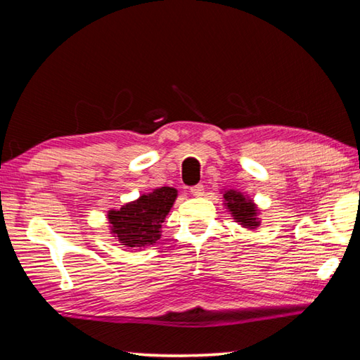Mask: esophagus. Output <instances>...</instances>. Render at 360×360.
<instances>
[{
  "mask_svg": "<svg viewBox=\"0 0 360 360\" xmlns=\"http://www.w3.org/2000/svg\"><path fill=\"white\" fill-rule=\"evenodd\" d=\"M191 193L193 195V197H201V195L205 193V186H202V184H197V186L191 187Z\"/></svg>",
  "mask_w": 360,
  "mask_h": 360,
  "instance_id": "esophagus-1",
  "label": "esophagus"
}]
</instances>
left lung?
Here are the masks:
<instances>
[{
	"label": "left lung",
	"mask_w": 360,
	"mask_h": 360,
	"mask_svg": "<svg viewBox=\"0 0 360 360\" xmlns=\"http://www.w3.org/2000/svg\"><path fill=\"white\" fill-rule=\"evenodd\" d=\"M225 200L228 201L226 206L230 209L233 217L238 221H240V225L244 226H257L258 220H257V209H255V205L250 200H245L244 195H240L238 192H226Z\"/></svg>",
	"instance_id": "1"
}]
</instances>
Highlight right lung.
<instances>
[{"label":"right lung","instance_id":"1","mask_svg":"<svg viewBox=\"0 0 360 360\" xmlns=\"http://www.w3.org/2000/svg\"><path fill=\"white\" fill-rule=\"evenodd\" d=\"M173 187H160L129 202L120 211H110L112 231L122 245L145 247L160 238V226L176 200Z\"/></svg>","mask_w":360,"mask_h":360}]
</instances>
